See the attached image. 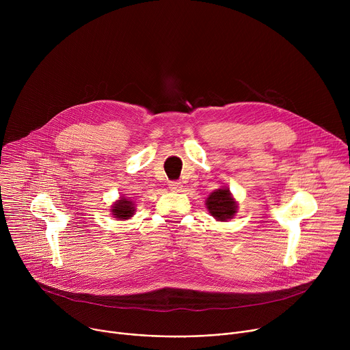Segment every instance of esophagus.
Returning <instances> with one entry per match:
<instances>
[{
  "label": "esophagus",
  "mask_w": 350,
  "mask_h": 350,
  "mask_svg": "<svg viewBox=\"0 0 350 350\" xmlns=\"http://www.w3.org/2000/svg\"><path fill=\"white\" fill-rule=\"evenodd\" d=\"M169 188H170L172 191H174V192H180V191L183 189V184H181L180 181H170Z\"/></svg>",
  "instance_id": "1"
}]
</instances>
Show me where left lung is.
Returning a JSON list of instances; mask_svg holds the SVG:
<instances>
[{"mask_svg":"<svg viewBox=\"0 0 350 350\" xmlns=\"http://www.w3.org/2000/svg\"><path fill=\"white\" fill-rule=\"evenodd\" d=\"M206 208L216 220L227 221L234 217L238 205L228 188H219L208 196Z\"/></svg>","mask_w":350,"mask_h":350,"instance_id":"1","label":"left lung"}]
</instances>
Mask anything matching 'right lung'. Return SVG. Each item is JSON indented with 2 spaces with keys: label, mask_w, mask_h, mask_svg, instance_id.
<instances>
[{
  "label": "right lung",
  "mask_w": 350,
  "mask_h": 350,
  "mask_svg": "<svg viewBox=\"0 0 350 350\" xmlns=\"http://www.w3.org/2000/svg\"><path fill=\"white\" fill-rule=\"evenodd\" d=\"M135 212V208H134V204L133 201H130V199L122 196L119 201H116L112 206V215L113 217L116 219H120V220H127L130 219Z\"/></svg>",
  "instance_id": "obj_1"
}]
</instances>
